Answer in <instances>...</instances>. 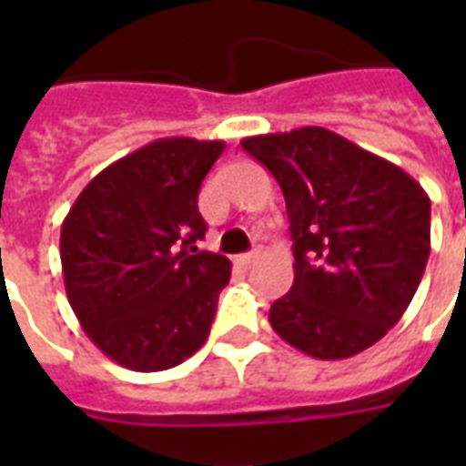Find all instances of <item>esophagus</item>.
Returning a JSON list of instances; mask_svg holds the SVG:
<instances>
[{"label": "esophagus", "instance_id": "34e87169", "mask_svg": "<svg viewBox=\"0 0 466 466\" xmlns=\"http://www.w3.org/2000/svg\"><path fill=\"white\" fill-rule=\"evenodd\" d=\"M256 258H258V251H248V254L237 256V263L239 266H251V263H256Z\"/></svg>", "mask_w": 466, "mask_h": 466}]
</instances>
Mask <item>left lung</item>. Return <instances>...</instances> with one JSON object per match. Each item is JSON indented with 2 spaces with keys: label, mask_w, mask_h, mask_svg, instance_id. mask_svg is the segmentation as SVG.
<instances>
[{
  "label": "left lung",
  "mask_w": 466,
  "mask_h": 466,
  "mask_svg": "<svg viewBox=\"0 0 466 466\" xmlns=\"http://www.w3.org/2000/svg\"><path fill=\"white\" fill-rule=\"evenodd\" d=\"M241 147L285 196L295 280L273 331L319 360H343L397 324L431 254V198L404 168L326 127L256 135Z\"/></svg>",
  "instance_id": "left-lung-1"
}]
</instances>
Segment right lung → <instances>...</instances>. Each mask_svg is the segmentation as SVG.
I'll use <instances>...</instances> for the list:
<instances>
[{
	"mask_svg": "<svg viewBox=\"0 0 466 466\" xmlns=\"http://www.w3.org/2000/svg\"><path fill=\"white\" fill-rule=\"evenodd\" d=\"M222 152V140L149 142L94 176L62 222L69 305L123 368H174L210 333L232 263L198 248V193Z\"/></svg>",
	"mask_w": 466,
	"mask_h": 466,
	"instance_id": "right-lung-1",
	"label": "right lung"
}]
</instances>
